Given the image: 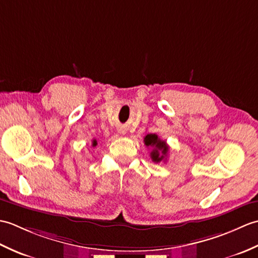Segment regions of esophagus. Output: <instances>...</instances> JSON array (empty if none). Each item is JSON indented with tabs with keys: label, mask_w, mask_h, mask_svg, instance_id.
Listing matches in <instances>:
<instances>
[{
	"label": "esophagus",
	"mask_w": 258,
	"mask_h": 258,
	"mask_svg": "<svg viewBox=\"0 0 258 258\" xmlns=\"http://www.w3.org/2000/svg\"><path fill=\"white\" fill-rule=\"evenodd\" d=\"M118 132H119L120 134H123V135H124V134L126 133V132H125V130H124V128H119V130H118Z\"/></svg>",
	"instance_id": "34e87169"
}]
</instances>
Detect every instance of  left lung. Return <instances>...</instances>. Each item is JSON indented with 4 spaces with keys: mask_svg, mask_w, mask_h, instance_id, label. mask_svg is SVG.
Instances as JSON below:
<instances>
[{
    "mask_svg": "<svg viewBox=\"0 0 258 258\" xmlns=\"http://www.w3.org/2000/svg\"><path fill=\"white\" fill-rule=\"evenodd\" d=\"M144 143L147 147H153L151 152V158L153 162L160 163L166 160L168 146L165 141H162L156 134H147L144 138Z\"/></svg>",
    "mask_w": 258,
    "mask_h": 258,
    "instance_id": "left-lung-1",
    "label": "left lung"
}]
</instances>
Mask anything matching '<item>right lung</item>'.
<instances>
[{
	"instance_id": "1",
	"label": "right lung",
	"mask_w": 258,
	"mask_h": 258,
	"mask_svg": "<svg viewBox=\"0 0 258 258\" xmlns=\"http://www.w3.org/2000/svg\"><path fill=\"white\" fill-rule=\"evenodd\" d=\"M97 145V141L96 140H93L92 142V146H96Z\"/></svg>"
}]
</instances>
